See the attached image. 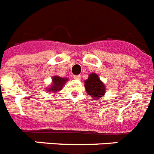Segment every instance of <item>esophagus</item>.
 I'll use <instances>...</instances> for the list:
<instances>
[{
  "label": "esophagus",
  "mask_w": 154,
  "mask_h": 154,
  "mask_svg": "<svg viewBox=\"0 0 154 154\" xmlns=\"http://www.w3.org/2000/svg\"><path fill=\"white\" fill-rule=\"evenodd\" d=\"M73 78H74V79L80 80L81 79V75H74L73 76Z\"/></svg>",
  "instance_id": "34e87169"
}]
</instances>
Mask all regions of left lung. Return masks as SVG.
Returning a JSON list of instances; mask_svg holds the SVG:
<instances>
[{"label": "left lung", "instance_id": "8db88e82", "mask_svg": "<svg viewBox=\"0 0 154 154\" xmlns=\"http://www.w3.org/2000/svg\"><path fill=\"white\" fill-rule=\"evenodd\" d=\"M84 83L88 95L95 100L101 98L106 93V86L96 73L89 74L88 79L84 81Z\"/></svg>", "mask_w": 154, "mask_h": 154}]
</instances>
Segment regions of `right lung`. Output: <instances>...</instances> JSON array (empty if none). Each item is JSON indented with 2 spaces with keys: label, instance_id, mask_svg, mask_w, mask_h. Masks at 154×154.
I'll list each match as a JSON object with an SVG mask.
<instances>
[{
  "label": "right lung",
  "instance_id": "right-lung-1",
  "mask_svg": "<svg viewBox=\"0 0 154 154\" xmlns=\"http://www.w3.org/2000/svg\"><path fill=\"white\" fill-rule=\"evenodd\" d=\"M67 81H69L68 78H62L58 75L52 76L51 85L47 87L46 91L48 92V93H55L58 91L62 90L64 85L66 83Z\"/></svg>",
  "mask_w": 154,
  "mask_h": 154
}]
</instances>
